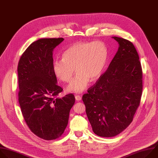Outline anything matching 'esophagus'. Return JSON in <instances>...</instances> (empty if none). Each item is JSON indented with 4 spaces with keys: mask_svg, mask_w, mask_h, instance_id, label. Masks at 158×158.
I'll list each match as a JSON object with an SVG mask.
<instances>
[{
    "mask_svg": "<svg viewBox=\"0 0 158 158\" xmlns=\"http://www.w3.org/2000/svg\"><path fill=\"white\" fill-rule=\"evenodd\" d=\"M75 99L77 101H80L81 100V97L80 95H76L75 96Z\"/></svg>",
    "mask_w": 158,
    "mask_h": 158,
    "instance_id": "esophagus-1",
    "label": "esophagus"
}]
</instances>
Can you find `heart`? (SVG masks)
<instances>
[{"instance_id":"b5f03b06","label":"heart","mask_w":158,"mask_h":158,"mask_svg":"<svg viewBox=\"0 0 158 158\" xmlns=\"http://www.w3.org/2000/svg\"><path fill=\"white\" fill-rule=\"evenodd\" d=\"M108 58L107 47L101 41L78 42L67 48L62 53V59H56L53 70L56 77L62 81L70 82V92L80 93L88 86L90 80H97L103 72Z\"/></svg>"}]
</instances>
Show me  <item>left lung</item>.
Returning a JSON list of instances; mask_svg holds the SVG:
<instances>
[{
	"label": "left lung",
	"instance_id": "1",
	"mask_svg": "<svg viewBox=\"0 0 158 158\" xmlns=\"http://www.w3.org/2000/svg\"><path fill=\"white\" fill-rule=\"evenodd\" d=\"M119 44L108 70L82 97L86 113L97 135L113 137L132 122L139 106L143 72L138 53L130 41L113 37Z\"/></svg>",
	"mask_w": 158,
	"mask_h": 158
}]
</instances>
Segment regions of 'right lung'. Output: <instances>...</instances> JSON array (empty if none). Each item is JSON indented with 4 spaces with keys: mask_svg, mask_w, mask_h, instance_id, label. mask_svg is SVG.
<instances>
[{
    "mask_svg": "<svg viewBox=\"0 0 158 158\" xmlns=\"http://www.w3.org/2000/svg\"><path fill=\"white\" fill-rule=\"evenodd\" d=\"M63 38L41 39L21 55L18 64L19 102L30 131L45 140L64 133L75 99L73 94L58 98L63 89L53 70V50Z\"/></svg>",
    "mask_w": 158,
    "mask_h": 158,
    "instance_id": "obj_1",
    "label": "right lung"
}]
</instances>
